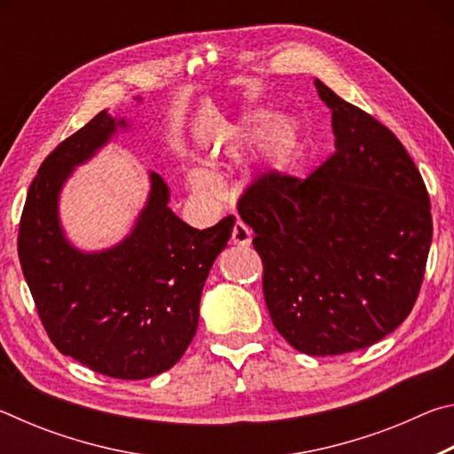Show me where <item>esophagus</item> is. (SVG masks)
I'll use <instances>...</instances> for the list:
<instances>
[{"instance_id":"1","label":"esophagus","mask_w":454,"mask_h":454,"mask_svg":"<svg viewBox=\"0 0 454 454\" xmlns=\"http://www.w3.org/2000/svg\"><path fill=\"white\" fill-rule=\"evenodd\" d=\"M250 242H252V232H250V228L244 224V222H240L238 220L236 224H234V230H232V244L234 246H250Z\"/></svg>"}]
</instances>
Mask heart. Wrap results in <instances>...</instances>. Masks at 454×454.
I'll return each instance as SVG.
<instances>
[{
    "mask_svg": "<svg viewBox=\"0 0 454 454\" xmlns=\"http://www.w3.org/2000/svg\"><path fill=\"white\" fill-rule=\"evenodd\" d=\"M266 142V160L268 166L274 172H286L288 168L294 164L298 148H301V134L294 124L290 121H282L276 126L274 114L266 110H256L242 116L240 124L236 128L234 142L228 145L224 156L230 160H236L242 152L256 148L258 144ZM216 166L212 164L208 174L202 170H192L188 172V186L192 192H196L200 196H212L214 194V184L210 176H216Z\"/></svg>",
    "mask_w": 454,
    "mask_h": 454,
    "instance_id": "obj_1",
    "label": "heart"
}]
</instances>
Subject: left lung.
<instances>
[{"mask_svg": "<svg viewBox=\"0 0 454 454\" xmlns=\"http://www.w3.org/2000/svg\"><path fill=\"white\" fill-rule=\"evenodd\" d=\"M334 153L306 180L268 172L238 204L254 230L272 325L298 352L368 348L417 302L433 240L420 172L379 120L314 80Z\"/></svg>", "mask_w": 454, "mask_h": 454, "instance_id": "obj_1", "label": "left lung"}]
</instances>
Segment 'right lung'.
Listing matches in <instances>:
<instances>
[{
    "label": "right lung",
    "instance_id": "obj_1",
    "mask_svg": "<svg viewBox=\"0 0 454 454\" xmlns=\"http://www.w3.org/2000/svg\"><path fill=\"white\" fill-rule=\"evenodd\" d=\"M118 129H129L126 118L99 112L43 160L21 214L18 254L61 355L112 379L140 380L172 368L186 352L204 282L234 218L206 230L188 226L168 206L162 176L150 172L148 200L124 240L96 252L75 248L59 222V194Z\"/></svg>",
    "mask_w": 454,
    "mask_h": 454
}]
</instances>
